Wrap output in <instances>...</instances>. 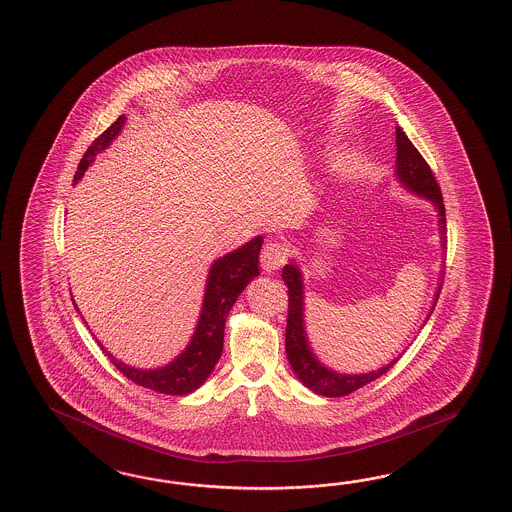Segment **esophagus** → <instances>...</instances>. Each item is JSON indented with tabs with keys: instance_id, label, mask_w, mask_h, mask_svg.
Returning a JSON list of instances; mask_svg holds the SVG:
<instances>
[{
	"instance_id": "1",
	"label": "esophagus",
	"mask_w": 512,
	"mask_h": 512,
	"mask_svg": "<svg viewBox=\"0 0 512 512\" xmlns=\"http://www.w3.org/2000/svg\"><path fill=\"white\" fill-rule=\"evenodd\" d=\"M287 250L284 243L280 241H269L263 245L262 254H260V265L263 271L267 273H274L278 271L287 260Z\"/></svg>"
}]
</instances>
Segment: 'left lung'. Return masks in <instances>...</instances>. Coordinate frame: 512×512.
I'll list each match as a JSON object with an SVG mask.
<instances>
[{
  "label": "left lung",
  "mask_w": 512,
  "mask_h": 512,
  "mask_svg": "<svg viewBox=\"0 0 512 512\" xmlns=\"http://www.w3.org/2000/svg\"><path fill=\"white\" fill-rule=\"evenodd\" d=\"M394 175L409 193L418 195L420 199H426L433 204L437 217H439L440 249L444 254V250H446V210L442 203L439 184L433 177L428 162L416 151L415 145L411 143L407 134L400 127H396ZM282 280L286 282L287 295H289L286 328L287 361H289L293 372L297 374L298 380L302 381L309 391L321 394V396H328V398L346 396V394L361 389L370 381L378 380L402 357L400 354V356L394 357L391 363L383 365L380 369L363 372V374H346V372H337V370L326 367L309 345L306 321H304V276L300 271V265L295 260H289L284 267ZM440 282H442V271H440L439 287L433 295V304H431L426 321L431 317L435 304L439 300Z\"/></svg>",
  "instance_id": "obj_1"
}]
</instances>
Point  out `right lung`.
I'll list each match as a JSON object with an SVG mask.
<instances>
[{
  "instance_id": "obj_1",
  "label": "right lung",
  "mask_w": 512,
  "mask_h": 512,
  "mask_svg": "<svg viewBox=\"0 0 512 512\" xmlns=\"http://www.w3.org/2000/svg\"><path fill=\"white\" fill-rule=\"evenodd\" d=\"M125 119H127L125 116H119L107 131L88 147L81 164L77 167L73 184L83 179L84 171L92 166L96 156L114 142V138L125 125ZM262 243V236H256L245 245H241L239 249L228 252L212 263L206 278V287H204L203 308L199 313L190 343L179 356L169 361L164 367L136 369L123 363L121 359H116L97 341L101 350L107 352L110 361L119 372H123V376H127L129 380L142 385L145 389H151L156 393L173 394V396H184L197 391L204 381L208 380L215 363L221 357L223 341H225V322L230 309L236 304L241 291L260 274L258 256H260Z\"/></svg>"
}]
</instances>
